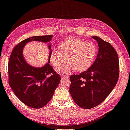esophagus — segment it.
Masks as SVG:
<instances>
[{"instance_id":"1","label":"esophagus","mask_w":130,"mask_h":130,"mask_svg":"<svg viewBox=\"0 0 130 130\" xmlns=\"http://www.w3.org/2000/svg\"><path fill=\"white\" fill-rule=\"evenodd\" d=\"M61 77L62 78H68L69 76L68 75H61Z\"/></svg>"}]
</instances>
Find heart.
<instances>
[{"instance_id": "b5f03b06", "label": "heart", "mask_w": 130, "mask_h": 130, "mask_svg": "<svg viewBox=\"0 0 130 130\" xmlns=\"http://www.w3.org/2000/svg\"><path fill=\"white\" fill-rule=\"evenodd\" d=\"M60 51H52L50 63L55 68H58L64 61L61 54L67 56V63L56 71L61 74H69L73 71L82 73L89 69L96 58L98 48L92 42L71 38L61 44Z\"/></svg>"}]
</instances>
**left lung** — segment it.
Masks as SVG:
<instances>
[{
	"mask_svg": "<svg viewBox=\"0 0 130 130\" xmlns=\"http://www.w3.org/2000/svg\"><path fill=\"white\" fill-rule=\"evenodd\" d=\"M92 38L99 47L96 60L87 71L70 77V94L84 109L92 108L102 102L116 85L119 75V58L114 48L99 37Z\"/></svg>",
	"mask_w": 130,
	"mask_h": 130,
	"instance_id": "left-lung-1",
	"label": "left lung"
}]
</instances>
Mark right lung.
<instances>
[{
    "mask_svg": "<svg viewBox=\"0 0 130 130\" xmlns=\"http://www.w3.org/2000/svg\"><path fill=\"white\" fill-rule=\"evenodd\" d=\"M52 36H35L21 41L14 47L8 64L9 83L17 98L29 107L39 109L44 107L52 99L61 80L49 64L51 54V45L49 42ZM31 41L48 43L50 50L48 62L41 68L29 65L23 57L24 46Z\"/></svg>",
    "mask_w": 130,
    "mask_h": 130,
    "instance_id": "1",
    "label": "right lung"
}]
</instances>
